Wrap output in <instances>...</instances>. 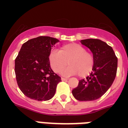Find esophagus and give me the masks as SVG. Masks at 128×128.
<instances>
[{"mask_svg":"<svg viewBox=\"0 0 128 128\" xmlns=\"http://www.w3.org/2000/svg\"><path fill=\"white\" fill-rule=\"evenodd\" d=\"M61 80L62 81H67V80H68V79H67V78H62Z\"/></svg>","mask_w":128,"mask_h":128,"instance_id":"1","label":"esophagus"}]
</instances>
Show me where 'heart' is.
Segmentation results:
<instances>
[{"instance_id":"obj_1","label":"heart","mask_w":128,"mask_h":128,"mask_svg":"<svg viewBox=\"0 0 128 128\" xmlns=\"http://www.w3.org/2000/svg\"><path fill=\"white\" fill-rule=\"evenodd\" d=\"M49 64L54 72H60L68 63L70 64L62 73L65 75L78 74L81 78L88 75L94 66V58L83 46L70 43L62 46L59 51L53 50L48 56Z\"/></svg>"}]
</instances>
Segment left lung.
Returning a JSON list of instances; mask_svg holds the SVG:
<instances>
[{
    "label": "left lung",
    "mask_w": 128,
    "mask_h": 128,
    "mask_svg": "<svg viewBox=\"0 0 128 128\" xmlns=\"http://www.w3.org/2000/svg\"><path fill=\"white\" fill-rule=\"evenodd\" d=\"M80 42L91 50L94 66L89 76L80 80L72 93L78 101H94L104 95L112 84L118 60L112 48L101 40L86 39Z\"/></svg>",
    "instance_id": "obj_1"
}]
</instances>
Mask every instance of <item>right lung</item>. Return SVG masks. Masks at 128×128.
I'll list each match as a JSON object with an SVG mask.
<instances>
[{
  "instance_id": "1",
  "label": "right lung",
  "mask_w": 128,
  "mask_h": 128,
  "mask_svg": "<svg viewBox=\"0 0 128 128\" xmlns=\"http://www.w3.org/2000/svg\"><path fill=\"white\" fill-rule=\"evenodd\" d=\"M59 40L39 36L24 43L15 60L18 87L25 96L37 101H47L56 93L61 78L50 68L48 56Z\"/></svg>"
}]
</instances>
